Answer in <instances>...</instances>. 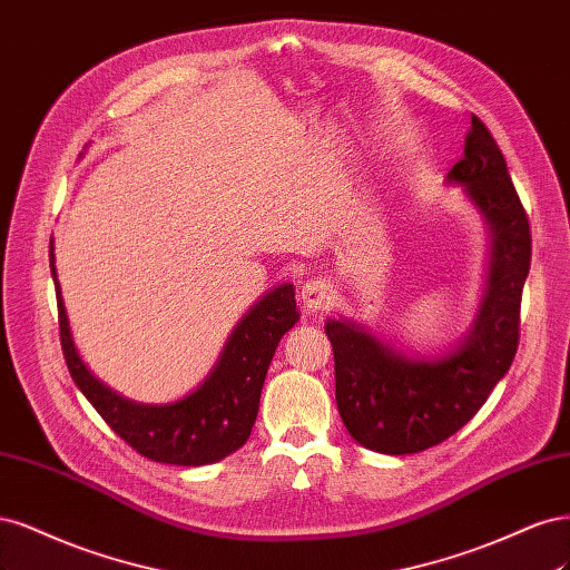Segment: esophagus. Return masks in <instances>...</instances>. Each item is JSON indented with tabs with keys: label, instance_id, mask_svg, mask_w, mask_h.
Returning a JSON list of instances; mask_svg holds the SVG:
<instances>
[{
	"label": "esophagus",
	"instance_id": "1",
	"mask_svg": "<svg viewBox=\"0 0 570 570\" xmlns=\"http://www.w3.org/2000/svg\"><path fill=\"white\" fill-rule=\"evenodd\" d=\"M334 284L326 282V279H312L307 284H303V291H301V301L305 307L309 309H324L328 305V301L334 298Z\"/></svg>",
	"mask_w": 570,
	"mask_h": 570
}]
</instances>
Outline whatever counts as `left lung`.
Returning a JSON list of instances; mask_svg holds the SVG:
<instances>
[{
    "mask_svg": "<svg viewBox=\"0 0 570 570\" xmlns=\"http://www.w3.org/2000/svg\"><path fill=\"white\" fill-rule=\"evenodd\" d=\"M492 227V265L479 322L443 360H407L362 328L328 320L336 405L360 445L383 454H414L440 445L479 412L509 372L521 338V296L530 269V223L488 125L471 116L464 158L448 175Z\"/></svg>",
    "mask_w": 570,
    "mask_h": 570,
    "instance_id": "obj_1",
    "label": "left lung"
}]
</instances>
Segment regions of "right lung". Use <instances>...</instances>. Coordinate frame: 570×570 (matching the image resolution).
<instances>
[{
    "instance_id": "add662e5",
    "label": "right lung",
    "mask_w": 570,
    "mask_h": 570,
    "mask_svg": "<svg viewBox=\"0 0 570 570\" xmlns=\"http://www.w3.org/2000/svg\"><path fill=\"white\" fill-rule=\"evenodd\" d=\"M57 286L59 336L68 372L101 419L127 445L160 464L204 466L242 448L258 416L261 393L274 351L298 322L293 286L284 284L255 305L234 334L206 383L173 405H137L108 391L89 374L70 338L68 317L49 250Z\"/></svg>"
}]
</instances>
